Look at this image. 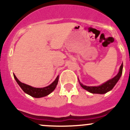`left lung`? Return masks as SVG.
<instances>
[{
    "mask_svg": "<svg viewBox=\"0 0 130 130\" xmlns=\"http://www.w3.org/2000/svg\"><path fill=\"white\" fill-rule=\"evenodd\" d=\"M123 63L121 64V65L120 66V70H119V72L115 76V77H113L111 79L109 80L108 81L106 82L105 83L103 84L102 85L99 86H84L82 84H81L79 82V80H78V82H79L80 84L81 87L83 89H84L85 90H87L90 93H92V94H105V93L107 92L109 90H112V88L115 87V85L116 84V83L118 82V81L119 80V79L121 77L122 72H123Z\"/></svg>",
    "mask_w": 130,
    "mask_h": 130,
    "instance_id": "8db88e82",
    "label": "left lung"
}]
</instances>
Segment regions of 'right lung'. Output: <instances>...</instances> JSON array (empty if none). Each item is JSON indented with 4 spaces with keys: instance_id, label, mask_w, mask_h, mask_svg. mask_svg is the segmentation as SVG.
I'll return each mask as SVG.
<instances>
[{
    "instance_id": "right-lung-1",
    "label": "right lung",
    "mask_w": 130,
    "mask_h": 130,
    "mask_svg": "<svg viewBox=\"0 0 130 130\" xmlns=\"http://www.w3.org/2000/svg\"><path fill=\"white\" fill-rule=\"evenodd\" d=\"M14 77L16 82L19 84V86H20L21 88L23 89L25 93L31 95V96L33 97V98H42V97L46 96L48 94H50L51 92H52L53 90L55 89L56 87H57L59 78V76L58 75L56 79L50 86L45 87H43V88H36V87H31V86H29V85L25 84L24 83L21 82L14 74Z\"/></svg>"
}]
</instances>
